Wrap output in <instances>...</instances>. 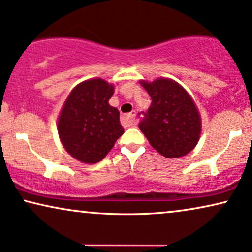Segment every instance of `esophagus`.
<instances>
[{"label": "esophagus", "mask_w": 252, "mask_h": 252, "mask_svg": "<svg viewBox=\"0 0 252 252\" xmlns=\"http://www.w3.org/2000/svg\"><path fill=\"white\" fill-rule=\"evenodd\" d=\"M134 119H135V112H130L128 114L123 116L122 122L125 126H132L134 124Z\"/></svg>", "instance_id": "34e87169"}]
</instances>
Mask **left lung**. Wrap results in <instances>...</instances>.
<instances>
[{
	"mask_svg": "<svg viewBox=\"0 0 252 252\" xmlns=\"http://www.w3.org/2000/svg\"><path fill=\"white\" fill-rule=\"evenodd\" d=\"M141 84L152 104L147 113H142L139 128L150 145L168 158L190 153L201 132L200 117L190 94L168 78Z\"/></svg>",
	"mask_w": 252,
	"mask_h": 252,
	"instance_id": "1",
	"label": "left lung"
}]
</instances>
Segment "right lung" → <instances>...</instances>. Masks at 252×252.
<instances>
[{
  "mask_svg": "<svg viewBox=\"0 0 252 252\" xmlns=\"http://www.w3.org/2000/svg\"><path fill=\"white\" fill-rule=\"evenodd\" d=\"M113 93V86L94 78L78 84L67 98L58 130L62 145L78 161H102L124 134L119 111L109 104Z\"/></svg>",
  "mask_w": 252,
  "mask_h": 252,
  "instance_id": "1",
  "label": "right lung"
}]
</instances>
